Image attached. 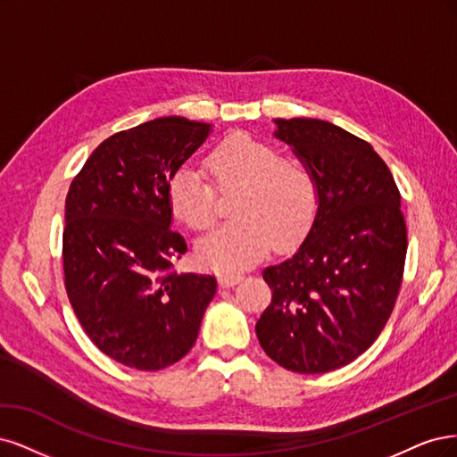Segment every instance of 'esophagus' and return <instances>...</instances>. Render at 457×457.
Returning a JSON list of instances; mask_svg holds the SVG:
<instances>
[{
	"mask_svg": "<svg viewBox=\"0 0 457 457\" xmlns=\"http://www.w3.org/2000/svg\"><path fill=\"white\" fill-rule=\"evenodd\" d=\"M243 278H245L243 273H222V275H220V285H222V287H233V285L241 283Z\"/></svg>",
	"mask_w": 457,
	"mask_h": 457,
	"instance_id": "34e87169",
	"label": "esophagus"
}]
</instances>
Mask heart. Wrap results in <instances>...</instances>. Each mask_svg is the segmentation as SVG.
Returning a JSON list of instances; mask_svg holds the SVG:
<instances>
[{
    "label": "heart",
    "instance_id": "1",
    "mask_svg": "<svg viewBox=\"0 0 457 457\" xmlns=\"http://www.w3.org/2000/svg\"><path fill=\"white\" fill-rule=\"evenodd\" d=\"M218 189L239 187L231 222L216 228L197 246L203 266L216 271H239L278 246L296 243L313 224L319 209V184L313 170L298 157H283L275 145L245 132L220 140L204 157ZM172 214L203 231L214 224V187L191 169L174 170L167 184Z\"/></svg>",
    "mask_w": 457,
    "mask_h": 457
}]
</instances>
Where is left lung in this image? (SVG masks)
Listing matches in <instances>:
<instances>
[{
    "label": "left lung",
    "mask_w": 457,
    "mask_h": 457,
    "mask_svg": "<svg viewBox=\"0 0 457 457\" xmlns=\"http://www.w3.org/2000/svg\"><path fill=\"white\" fill-rule=\"evenodd\" d=\"M275 125L313 170L319 209L294 256L263 270L271 303L256 336L287 370L325 374L355 361L391 317L408 246L401 194L362 138L307 117Z\"/></svg>",
    "instance_id": "left-lung-1"
}]
</instances>
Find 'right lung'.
Returning <instances> with one entry per match:
<instances>
[{
	"label": "right lung",
	"instance_id": "add662e5",
	"mask_svg": "<svg viewBox=\"0 0 457 457\" xmlns=\"http://www.w3.org/2000/svg\"><path fill=\"white\" fill-rule=\"evenodd\" d=\"M211 125L159 117L115 132L85 161L66 195L64 287L91 342L137 370L194 347L216 277L174 271L187 250L172 231L167 184Z\"/></svg>",
	"mask_w": 457,
	"mask_h": 457
}]
</instances>
